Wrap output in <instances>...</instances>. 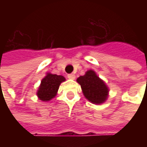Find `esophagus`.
Segmentation results:
<instances>
[{
	"mask_svg": "<svg viewBox=\"0 0 147 147\" xmlns=\"http://www.w3.org/2000/svg\"><path fill=\"white\" fill-rule=\"evenodd\" d=\"M67 78H68L69 80H75L76 76H75L74 74H68V75H67Z\"/></svg>",
	"mask_w": 147,
	"mask_h": 147,
	"instance_id": "34e87169",
	"label": "esophagus"
}]
</instances>
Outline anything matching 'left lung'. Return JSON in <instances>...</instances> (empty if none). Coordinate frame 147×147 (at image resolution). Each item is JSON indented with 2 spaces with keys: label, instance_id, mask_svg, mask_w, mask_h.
<instances>
[{
  "label": "left lung",
  "instance_id": "1",
  "mask_svg": "<svg viewBox=\"0 0 147 147\" xmlns=\"http://www.w3.org/2000/svg\"><path fill=\"white\" fill-rule=\"evenodd\" d=\"M76 81L81 86L84 97L90 102L101 105L108 99L109 89L94 70L86 71L85 75L79 77Z\"/></svg>",
  "mask_w": 147,
  "mask_h": 147
}]
</instances>
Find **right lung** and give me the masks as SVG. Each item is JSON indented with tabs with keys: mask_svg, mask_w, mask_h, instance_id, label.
Returning a JSON list of instances; mask_svg holds the SVG:
<instances>
[{
	"mask_svg": "<svg viewBox=\"0 0 147 147\" xmlns=\"http://www.w3.org/2000/svg\"><path fill=\"white\" fill-rule=\"evenodd\" d=\"M65 80L63 76L47 72L46 76L41 81V84L37 90L36 94L39 100L42 102H49L55 98L57 94L61 83Z\"/></svg>",
	"mask_w": 147,
	"mask_h": 147,
	"instance_id": "right-lung-1",
	"label": "right lung"
}]
</instances>
